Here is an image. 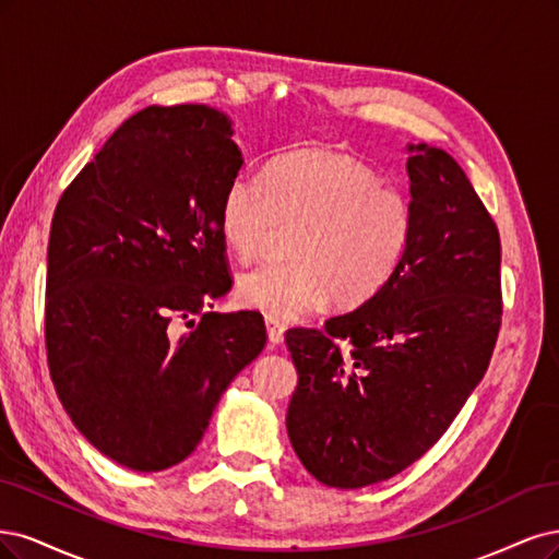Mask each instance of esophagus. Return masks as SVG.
Here are the masks:
<instances>
[{"instance_id": "esophagus-1", "label": "esophagus", "mask_w": 559, "mask_h": 559, "mask_svg": "<svg viewBox=\"0 0 559 559\" xmlns=\"http://www.w3.org/2000/svg\"><path fill=\"white\" fill-rule=\"evenodd\" d=\"M266 336H269V344L272 346H281L283 344V334H285V328L281 325L278 320H274V318H266Z\"/></svg>"}]
</instances>
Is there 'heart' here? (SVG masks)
<instances>
[{"instance_id":"b5f03b06","label":"heart","mask_w":559,"mask_h":559,"mask_svg":"<svg viewBox=\"0 0 559 559\" xmlns=\"http://www.w3.org/2000/svg\"><path fill=\"white\" fill-rule=\"evenodd\" d=\"M278 225H299L293 262L239 276L243 306L299 320L328 301L359 306L400 272L413 241L408 197L362 162L330 148L285 153L264 176L239 174L223 192L221 231L239 260L262 255Z\"/></svg>"}]
</instances>
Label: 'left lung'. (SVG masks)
Returning a JSON list of instances; mask_svg holds the SVG:
<instances>
[{
  "mask_svg": "<svg viewBox=\"0 0 559 559\" xmlns=\"http://www.w3.org/2000/svg\"><path fill=\"white\" fill-rule=\"evenodd\" d=\"M413 241L381 293L325 330H287V437L313 478L355 490L420 460L480 383L501 325V243L457 162L408 143Z\"/></svg>",
  "mask_w": 559,
  "mask_h": 559,
  "instance_id": "obj_1",
  "label": "left lung"
}]
</instances>
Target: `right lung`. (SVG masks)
Masks as SVG:
<instances>
[{
  "label": "right lung",
  "instance_id": "1",
  "mask_svg": "<svg viewBox=\"0 0 559 559\" xmlns=\"http://www.w3.org/2000/svg\"><path fill=\"white\" fill-rule=\"evenodd\" d=\"M206 104L124 120L60 197L48 239L46 350L71 423L134 472L183 462L221 394L262 353L264 320L203 313L231 278L221 202L243 155ZM187 319L191 330L177 334Z\"/></svg>",
  "mask_w": 559,
  "mask_h": 559
}]
</instances>
